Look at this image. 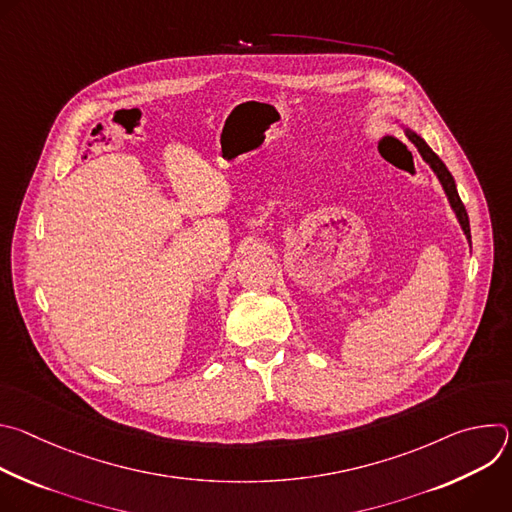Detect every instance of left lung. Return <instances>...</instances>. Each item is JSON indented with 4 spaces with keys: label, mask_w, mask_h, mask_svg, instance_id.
<instances>
[{
    "label": "left lung",
    "mask_w": 512,
    "mask_h": 512,
    "mask_svg": "<svg viewBox=\"0 0 512 512\" xmlns=\"http://www.w3.org/2000/svg\"><path fill=\"white\" fill-rule=\"evenodd\" d=\"M395 123H399V119H395ZM401 127H403V131H405V135L409 137V141L417 148V152H419V156L423 158V162L433 170V174L437 176V180H440V184H442V188H444V192H446V196H448V202H450V206H452V210H454V214H456V218H458V223H460V227H462V231H464L468 243L472 245L468 212H466V208H464V204H462V200H460V194H458L454 176L450 174V170L446 168V164L440 160V156H437V154L429 148L427 141H425L417 131H413V129H411L409 125H405V123H403Z\"/></svg>",
    "instance_id": "8db88e82"
}]
</instances>
